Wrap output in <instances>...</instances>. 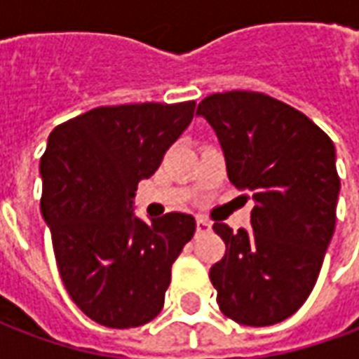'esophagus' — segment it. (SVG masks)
Wrapping results in <instances>:
<instances>
[{
  "label": "esophagus",
  "mask_w": 359,
  "mask_h": 359,
  "mask_svg": "<svg viewBox=\"0 0 359 359\" xmlns=\"http://www.w3.org/2000/svg\"><path fill=\"white\" fill-rule=\"evenodd\" d=\"M196 229H198V233H203V231H210L211 223H210V221H208V219L198 217V219H196Z\"/></svg>",
  "instance_id": "34e87169"
}]
</instances>
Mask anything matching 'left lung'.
Masks as SVG:
<instances>
[{"mask_svg":"<svg viewBox=\"0 0 359 359\" xmlns=\"http://www.w3.org/2000/svg\"><path fill=\"white\" fill-rule=\"evenodd\" d=\"M196 115L217 134L229 180L254 200L252 231L213 225L226 246L210 271L219 308L241 325L280 323L308 300L334 233V144L304 113L259 92L208 95Z\"/></svg>","mask_w":359,"mask_h":359,"instance_id":"1","label":"left lung"}]
</instances>
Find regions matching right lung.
<instances>
[{"mask_svg": "<svg viewBox=\"0 0 359 359\" xmlns=\"http://www.w3.org/2000/svg\"><path fill=\"white\" fill-rule=\"evenodd\" d=\"M196 103L95 109L53 128L40 161L42 210L67 292L95 323L130 329L161 311L171 267L196 231L188 213L134 215L136 187L187 130Z\"/></svg>", "mask_w": 359, "mask_h": 359, "instance_id": "1", "label": "right lung"}]
</instances>
